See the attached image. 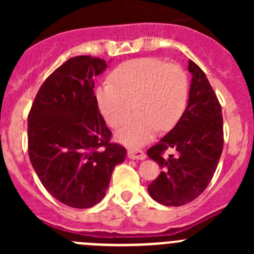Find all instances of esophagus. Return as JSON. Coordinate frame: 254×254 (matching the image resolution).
<instances>
[{
	"label": "esophagus",
	"mask_w": 254,
	"mask_h": 254,
	"mask_svg": "<svg viewBox=\"0 0 254 254\" xmlns=\"http://www.w3.org/2000/svg\"><path fill=\"white\" fill-rule=\"evenodd\" d=\"M127 157L131 160H145L146 153L142 150H137V148H131L127 151Z\"/></svg>",
	"instance_id": "esophagus-1"
}]
</instances>
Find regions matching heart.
<instances>
[{
	"instance_id": "1",
	"label": "heart",
	"mask_w": 254,
	"mask_h": 254,
	"mask_svg": "<svg viewBox=\"0 0 254 254\" xmlns=\"http://www.w3.org/2000/svg\"><path fill=\"white\" fill-rule=\"evenodd\" d=\"M111 81L103 82L96 91L106 122L118 127L131 112L132 103L137 111L115 132L125 145H142L158 129H171L187 108L188 79L178 65H166L155 58L134 59L118 66Z\"/></svg>"
}]
</instances>
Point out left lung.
<instances>
[{
  "label": "left lung",
  "instance_id": "8db88e82",
  "mask_svg": "<svg viewBox=\"0 0 254 254\" xmlns=\"http://www.w3.org/2000/svg\"><path fill=\"white\" fill-rule=\"evenodd\" d=\"M188 70L191 82L186 111L176 127L147 151L162 170L147 187L148 194L166 206L186 205L205 190L224 147L219 99L195 63L189 60ZM167 148H173L176 156L163 158Z\"/></svg>",
  "mask_w": 254,
  "mask_h": 254
}]
</instances>
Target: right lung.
<instances>
[{
  "instance_id": "add662e5",
  "label": "right lung",
  "mask_w": 254,
  "mask_h": 254,
  "mask_svg": "<svg viewBox=\"0 0 254 254\" xmlns=\"http://www.w3.org/2000/svg\"><path fill=\"white\" fill-rule=\"evenodd\" d=\"M106 68L99 58H71L45 79L28 115L35 173L54 198L77 209L104 198L113 170L127 157L125 147L111 142L93 92V77Z\"/></svg>"
}]
</instances>
